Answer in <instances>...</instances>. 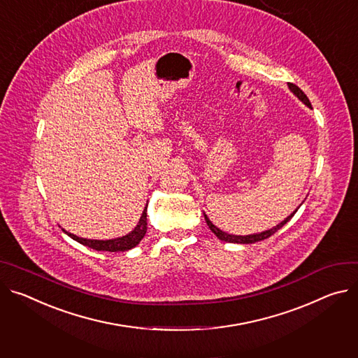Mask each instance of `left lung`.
I'll use <instances>...</instances> for the list:
<instances>
[{"label":"left lung","instance_id":"8db88e82","mask_svg":"<svg viewBox=\"0 0 358 358\" xmlns=\"http://www.w3.org/2000/svg\"><path fill=\"white\" fill-rule=\"evenodd\" d=\"M288 88H289V91L294 94L297 99L301 101V103H304L308 108H311V103H310V100L307 99V95L296 85V84H288ZM303 204V203H301ZM300 204V206H301ZM300 206L296 208V211H292L285 220H282L280 224H277L275 227H273V229H270V230H266V231H263V233H257V234H248V236H234V234H229V233H225V231H222V230H220L218 227H215L211 221H210V218L207 217V214L204 213V218H206V222H207V225L210 227V230L221 240V241H225V243H236V244H252V243H257V241H262V240H266V238H268L270 236H273L277 230H280L282 225H285L291 218H292V215H294L296 213H297V210L300 208Z\"/></svg>","mask_w":358,"mask_h":358}]
</instances>
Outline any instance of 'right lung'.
<instances>
[{"mask_svg":"<svg viewBox=\"0 0 358 358\" xmlns=\"http://www.w3.org/2000/svg\"><path fill=\"white\" fill-rule=\"evenodd\" d=\"M148 206V204H147ZM147 206L144 207V211L138 220V224L134 227V230L131 233H128L122 237L118 238H111V240H88V238H83L78 236H74L69 231H66L62 229V231L66 233L69 237H71L73 240H76L77 243L96 250V251H110V252H117V251H128L134 248L136 245L140 244V241L144 238L145 233H147Z\"/></svg>","mask_w":358,"mask_h":358,"instance_id":"obj_1","label":"right lung"}]
</instances>
